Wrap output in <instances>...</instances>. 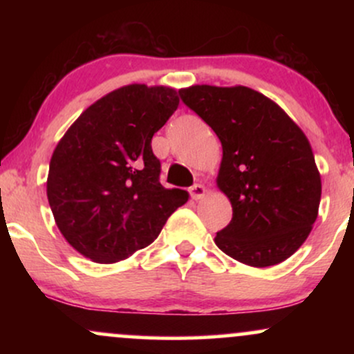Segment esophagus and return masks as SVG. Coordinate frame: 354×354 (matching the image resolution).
Returning <instances> with one entry per match:
<instances>
[{"label": "esophagus", "mask_w": 354, "mask_h": 354, "mask_svg": "<svg viewBox=\"0 0 354 354\" xmlns=\"http://www.w3.org/2000/svg\"><path fill=\"white\" fill-rule=\"evenodd\" d=\"M205 194H206V188L203 185H200V183H196V185H193L189 188V196L193 198V200H201Z\"/></svg>", "instance_id": "1"}]
</instances>
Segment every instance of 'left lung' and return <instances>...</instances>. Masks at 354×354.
Wrapping results in <instances>:
<instances>
[{
    "mask_svg": "<svg viewBox=\"0 0 354 354\" xmlns=\"http://www.w3.org/2000/svg\"><path fill=\"white\" fill-rule=\"evenodd\" d=\"M180 96L223 146L216 181L233 218L216 233V246L256 268L290 258L311 233L321 200L308 138L274 101L251 88L196 84L180 89Z\"/></svg>",
    "mask_w": 354,
    "mask_h": 354,
    "instance_id": "left-lung-1",
    "label": "left lung"
}]
</instances>
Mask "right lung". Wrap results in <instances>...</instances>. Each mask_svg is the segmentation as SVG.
I'll list each match as a JSON object with an SVG mask.
<instances>
[{"label":"right lung","instance_id":"1","mask_svg":"<svg viewBox=\"0 0 354 354\" xmlns=\"http://www.w3.org/2000/svg\"><path fill=\"white\" fill-rule=\"evenodd\" d=\"M176 89L128 84L93 103L55 148L46 194L56 225L78 253L116 263L151 245L188 201L160 183L153 135L176 111Z\"/></svg>","mask_w":354,"mask_h":354}]
</instances>
